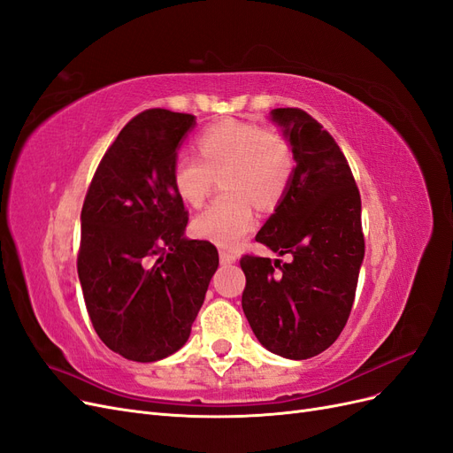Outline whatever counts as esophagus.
<instances>
[{
  "mask_svg": "<svg viewBox=\"0 0 453 453\" xmlns=\"http://www.w3.org/2000/svg\"><path fill=\"white\" fill-rule=\"evenodd\" d=\"M219 258H221V264H225V266H230V264L238 260V255H234L230 251H219Z\"/></svg>",
  "mask_w": 453,
  "mask_h": 453,
  "instance_id": "1",
  "label": "esophagus"
}]
</instances>
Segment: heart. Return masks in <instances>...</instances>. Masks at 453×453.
<instances>
[{
	"label": "heart",
	"instance_id": "1",
	"mask_svg": "<svg viewBox=\"0 0 453 453\" xmlns=\"http://www.w3.org/2000/svg\"><path fill=\"white\" fill-rule=\"evenodd\" d=\"M195 155H180L173 165L176 195L193 208L204 204L215 176L226 191L202 211L193 228L202 240L238 247L255 226L253 200L270 206L285 193L292 174V151L283 138L253 123L221 121L202 131Z\"/></svg>",
	"mask_w": 453,
	"mask_h": 453
}]
</instances>
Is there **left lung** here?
I'll list each match as a JSON object with an SVG mask.
<instances>
[{
  "mask_svg": "<svg viewBox=\"0 0 453 453\" xmlns=\"http://www.w3.org/2000/svg\"><path fill=\"white\" fill-rule=\"evenodd\" d=\"M296 166L275 211L257 234L288 262L245 255L243 313L264 349L307 360L345 327L364 262L362 200L345 155L300 108H275Z\"/></svg>",
  "mask_w": 453,
  "mask_h": 453,
  "instance_id": "left-lung-1",
  "label": "left lung"
}]
</instances>
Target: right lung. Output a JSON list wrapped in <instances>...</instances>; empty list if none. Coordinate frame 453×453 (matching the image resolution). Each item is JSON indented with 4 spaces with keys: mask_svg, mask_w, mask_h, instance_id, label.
<instances>
[{
    "mask_svg": "<svg viewBox=\"0 0 453 453\" xmlns=\"http://www.w3.org/2000/svg\"><path fill=\"white\" fill-rule=\"evenodd\" d=\"M195 116L151 108L106 150L82 206L78 279L104 345L133 362L180 350L219 266L215 245L187 240L173 165Z\"/></svg>",
    "mask_w": 453,
    "mask_h": 453,
    "instance_id": "right-lung-1",
    "label": "right lung"
}]
</instances>
